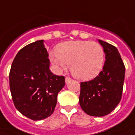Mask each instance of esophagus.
I'll return each instance as SVG.
<instances>
[{"label": "esophagus", "instance_id": "esophagus-1", "mask_svg": "<svg viewBox=\"0 0 135 135\" xmlns=\"http://www.w3.org/2000/svg\"><path fill=\"white\" fill-rule=\"evenodd\" d=\"M71 80L72 79L70 77H66L65 78V83H69L70 81H71Z\"/></svg>", "mask_w": 135, "mask_h": 135}]
</instances>
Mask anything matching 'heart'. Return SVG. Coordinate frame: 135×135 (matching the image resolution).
I'll list each match as a JSON object with an SVG mask.
<instances>
[{"label":"heart","instance_id":"heart-1","mask_svg":"<svg viewBox=\"0 0 135 135\" xmlns=\"http://www.w3.org/2000/svg\"><path fill=\"white\" fill-rule=\"evenodd\" d=\"M50 60L56 66L65 68L70 65L75 78L89 80L98 75L104 63V51L99 43L90 41L64 42L51 53Z\"/></svg>","mask_w":135,"mask_h":135}]
</instances>
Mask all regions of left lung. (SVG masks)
Instances as JSON below:
<instances>
[{"mask_svg":"<svg viewBox=\"0 0 135 135\" xmlns=\"http://www.w3.org/2000/svg\"><path fill=\"white\" fill-rule=\"evenodd\" d=\"M106 61L103 70L94 79L80 83L79 103L85 113L104 117L117 107L122 99L125 67L117 47L99 39Z\"/></svg>","mask_w":135,"mask_h":135,"instance_id":"8db88e82","label":"left lung"}]
</instances>
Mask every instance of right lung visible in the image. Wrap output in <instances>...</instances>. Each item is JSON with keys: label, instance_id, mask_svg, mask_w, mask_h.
Segmentation results:
<instances>
[{"label": "right lung", "instance_id": "right-lung-1", "mask_svg": "<svg viewBox=\"0 0 135 135\" xmlns=\"http://www.w3.org/2000/svg\"><path fill=\"white\" fill-rule=\"evenodd\" d=\"M49 55L44 40L23 47L16 55L9 73L10 90L18 112L34 121L52 115L65 77L50 70Z\"/></svg>", "mask_w": 135, "mask_h": 135}]
</instances>
